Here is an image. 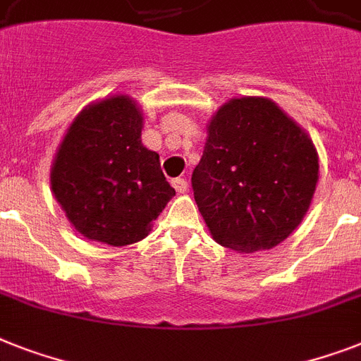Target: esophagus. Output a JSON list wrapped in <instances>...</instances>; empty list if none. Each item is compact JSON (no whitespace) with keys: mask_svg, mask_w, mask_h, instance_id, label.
I'll list each match as a JSON object with an SVG mask.
<instances>
[{"mask_svg":"<svg viewBox=\"0 0 361 361\" xmlns=\"http://www.w3.org/2000/svg\"><path fill=\"white\" fill-rule=\"evenodd\" d=\"M172 187H174L180 195L187 192V181L183 180V178H174V180H172Z\"/></svg>","mask_w":361,"mask_h":361,"instance_id":"obj_1","label":"esophagus"}]
</instances>
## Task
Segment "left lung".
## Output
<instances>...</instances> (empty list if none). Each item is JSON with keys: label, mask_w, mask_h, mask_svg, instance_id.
Listing matches in <instances>:
<instances>
[{"label": "left lung", "mask_w": 361, "mask_h": 361, "mask_svg": "<svg viewBox=\"0 0 361 361\" xmlns=\"http://www.w3.org/2000/svg\"><path fill=\"white\" fill-rule=\"evenodd\" d=\"M317 180L312 139L262 96L230 99L211 116L204 155L190 178L211 237L245 254L291 235Z\"/></svg>", "instance_id": "8db88e82"}]
</instances>
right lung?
Segmentation results:
<instances>
[{
  "label": "right lung",
  "mask_w": 361,
  "mask_h": 361,
  "mask_svg": "<svg viewBox=\"0 0 361 361\" xmlns=\"http://www.w3.org/2000/svg\"><path fill=\"white\" fill-rule=\"evenodd\" d=\"M142 120L135 99L109 96L87 105L59 146L51 190L87 239L111 247L140 241L176 195L159 154L140 142Z\"/></svg>",
  "instance_id": "1"
}]
</instances>
